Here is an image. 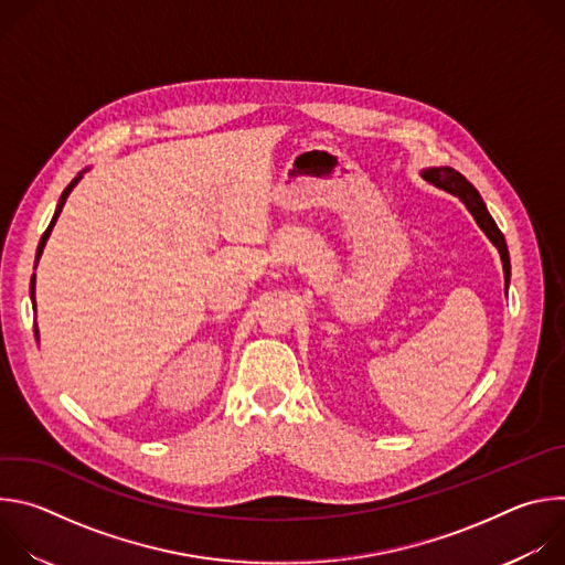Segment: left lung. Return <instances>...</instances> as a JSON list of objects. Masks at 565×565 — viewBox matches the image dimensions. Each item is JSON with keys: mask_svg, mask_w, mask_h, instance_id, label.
<instances>
[{"mask_svg": "<svg viewBox=\"0 0 565 565\" xmlns=\"http://www.w3.org/2000/svg\"><path fill=\"white\" fill-rule=\"evenodd\" d=\"M423 179L454 196H458L465 207L471 212V216L476 218L478 227L488 234V238L492 244L499 248L501 262H503V273H505V292H508V284H510V253H508V244H505V236L499 230V225L494 223V218L490 216L486 203H482L480 194L476 192V188L456 170L451 168H429L423 172Z\"/></svg>", "mask_w": 565, "mask_h": 565, "instance_id": "1", "label": "left lung"}]
</instances>
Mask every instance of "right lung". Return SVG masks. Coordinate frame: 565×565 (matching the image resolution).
Masks as SVG:
<instances>
[{"instance_id": "right-lung-1", "label": "right lung", "mask_w": 565, "mask_h": 565, "mask_svg": "<svg viewBox=\"0 0 565 565\" xmlns=\"http://www.w3.org/2000/svg\"><path fill=\"white\" fill-rule=\"evenodd\" d=\"M83 174L85 172H79L68 185H66V190L62 192V196H60V203H57V207H55V214H53V218H51V223H49V227L44 230V234H42V238H40V246H38V255H35V266H38V262H40V257H42V250H44V246H46V238L51 236V230H53V225H55V221H57V216H60V212H62V207H64V203H66V196L71 194V190L77 185V181L83 179ZM31 299H33V303H35V275L31 277ZM35 340H40V335H38V324H35Z\"/></svg>"}]
</instances>
